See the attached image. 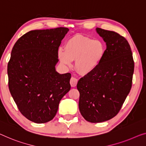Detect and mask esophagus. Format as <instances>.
<instances>
[{
  "label": "esophagus",
  "instance_id": "1",
  "mask_svg": "<svg viewBox=\"0 0 146 146\" xmlns=\"http://www.w3.org/2000/svg\"><path fill=\"white\" fill-rule=\"evenodd\" d=\"M77 82H78V80L77 79H76V78L72 77L71 78V80H70V84H71V86L72 87H75L76 86L77 84Z\"/></svg>",
  "mask_w": 146,
  "mask_h": 146
}]
</instances>
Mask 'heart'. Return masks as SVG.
Wrapping results in <instances>:
<instances>
[{
  "instance_id": "1",
  "label": "heart",
  "mask_w": 146,
  "mask_h": 146,
  "mask_svg": "<svg viewBox=\"0 0 146 146\" xmlns=\"http://www.w3.org/2000/svg\"><path fill=\"white\" fill-rule=\"evenodd\" d=\"M106 47L99 40H92L86 36L77 35L65 45V51L58 50L61 62L70 66L75 60V68L82 75H88L100 66L105 55Z\"/></svg>"
}]
</instances>
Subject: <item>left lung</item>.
Masks as SVG:
<instances>
[{
	"instance_id": "8db88e82",
	"label": "left lung",
	"mask_w": 146,
	"mask_h": 146,
	"mask_svg": "<svg viewBox=\"0 0 146 146\" xmlns=\"http://www.w3.org/2000/svg\"><path fill=\"white\" fill-rule=\"evenodd\" d=\"M106 43L105 55L100 66L78 81L79 108L84 119L102 123L116 116L129 94L134 62L130 46L116 32L96 28Z\"/></svg>"
}]
</instances>
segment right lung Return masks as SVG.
Wrapping results in <instances>:
<instances>
[{"label":"right lung","instance_id":"add662e5","mask_svg":"<svg viewBox=\"0 0 146 146\" xmlns=\"http://www.w3.org/2000/svg\"><path fill=\"white\" fill-rule=\"evenodd\" d=\"M66 27L34 30L21 36L8 64V87L19 111L29 121L47 123L71 88V73L56 71L58 48Z\"/></svg>","mask_w":146,"mask_h":146}]
</instances>
